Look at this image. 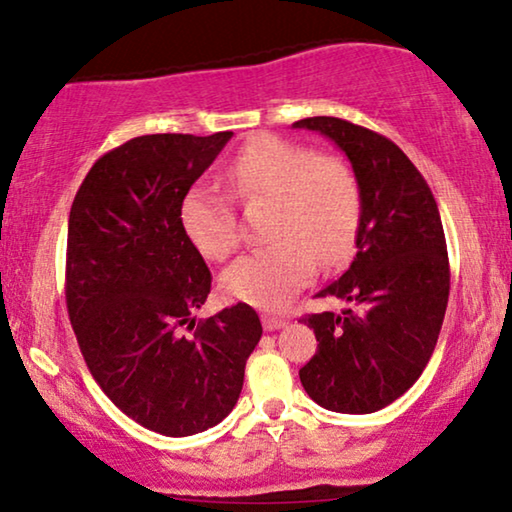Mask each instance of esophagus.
Returning a JSON list of instances; mask_svg holds the SVG:
<instances>
[{"label": "esophagus", "instance_id": "34e87169", "mask_svg": "<svg viewBox=\"0 0 512 512\" xmlns=\"http://www.w3.org/2000/svg\"><path fill=\"white\" fill-rule=\"evenodd\" d=\"M262 323H264V330L274 332V330H281V327L285 325V320L283 318H276V316H264Z\"/></svg>", "mask_w": 512, "mask_h": 512}]
</instances>
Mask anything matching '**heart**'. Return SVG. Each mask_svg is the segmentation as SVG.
<instances>
[{"instance_id": "b5f03b06", "label": "heart", "mask_w": 512, "mask_h": 512, "mask_svg": "<svg viewBox=\"0 0 512 512\" xmlns=\"http://www.w3.org/2000/svg\"><path fill=\"white\" fill-rule=\"evenodd\" d=\"M224 177L236 199L274 206L267 231L274 243L238 257L224 271L227 295L260 309H283L316 276L318 260L337 264L349 257L363 194L346 161L302 142L257 135L231 159ZM180 222L208 260H227L241 243L234 199L217 187H189Z\"/></svg>"}]
</instances>
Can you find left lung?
Here are the masks:
<instances>
[{"instance_id": "1", "label": "left lung", "mask_w": 512, "mask_h": 512, "mask_svg": "<svg viewBox=\"0 0 512 512\" xmlns=\"http://www.w3.org/2000/svg\"><path fill=\"white\" fill-rule=\"evenodd\" d=\"M295 128L323 133L349 156L363 194L356 257L318 297L358 309L311 313L318 349L299 370L320 407L370 414L398 400L433 356L449 299V260L438 203L403 149L370 128L309 117Z\"/></svg>"}]
</instances>
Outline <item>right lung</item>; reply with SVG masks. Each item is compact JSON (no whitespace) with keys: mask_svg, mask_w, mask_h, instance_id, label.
I'll return each mask as SVG.
<instances>
[{"mask_svg":"<svg viewBox=\"0 0 512 512\" xmlns=\"http://www.w3.org/2000/svg\"><path fill=\"white\" fill-rule=\"evenodd\" d=\"M231 135L124 142L88 170L67 224L65 299L81 356L126 417L168 438L234 410L262 337L243 302L194 318L213 276L182 229L180 203Z\"/></svg>","mask_w":512,"mask_h":512,"instance_id":"add662e5","label":"right lung"}]
</instances>
